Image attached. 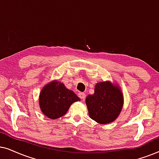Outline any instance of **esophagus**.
<instances>
[{"instance_id": "1", "label": "esophagus", "mask_w": 159, "mask_h": 159, "mask_svg": "<svg viewBox=\"0 0 159 159\" xmlns=\"http://www.w3.org/2000/svg\"><path fill=\"white\" fill-rule=\"evenodd\" d=\"M78 97H79L80 98L82 99V100H84L86 98V94L84 92H80L79 94H78Z\"/></svg>"}]
</instances>
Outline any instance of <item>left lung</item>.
I'll list each match as a JSON object with an SVG mask.
<instances>
[{"label": "left lung", "instance_id": "8db88e82", "mask_svg": "<svg viewBox=\"0 0 159 159\" xmlns=\"http://www.w3.org/2000/svg\"><path fill=\"white\" fill-rule=\"evenodd\" d=\"M123 102L121 92L110 82L97 84L94 94L86 98L89 117L101 124L116 120L121 111Z\"/></svg>", "mask_w": 159, "mask_h": 159}]
</instances>
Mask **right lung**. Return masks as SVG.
<instances>
[{"mask_svg": "<svg viewBox=\"0 0 159 159\" xmlns=\"http://www.w3.org/2000/svg\"><path fill=\"white\" fill-rule=\"evenodd\" d=\"M81 99L62 83L54 81L44 86L40 94L39 104L44 115L51 119L64 116L73 102Z\"/></svg>", "mask_w": 159, "mask_h": 159, "instance_id": "add662e5", "label": "right lung"}]
</instances>
